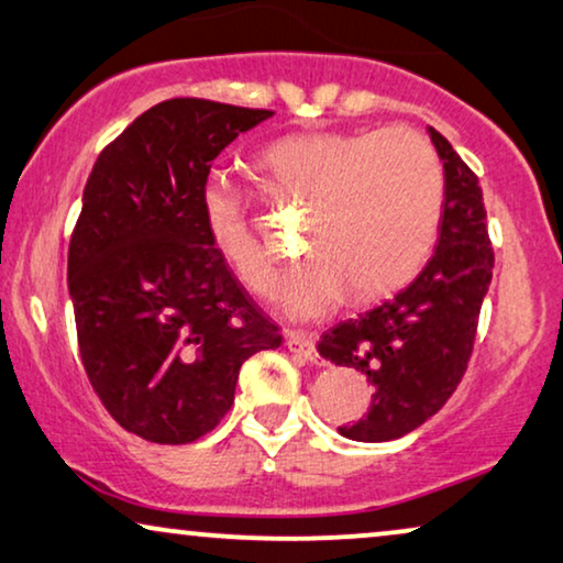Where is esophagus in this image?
I'll list each match as a JSON object with an SVG mask.
<instances>
[{"label":"esophagus","mask_w":563,"mask_h":563,"mask_svg":"<svg viewBox=\"0 0 563 563\" xmlns=\"http://www.w3.org/2000/svg\"><path fill=\"white\" fill-rule=\"evenodd\" d=\"M285 346H288V352L296 354V357H303L306 362L319 364V352H316L313 339L308 336V334H298V331H288V334H285Z\"/></svg>","instance_id":"34e87169"}]
</instances>
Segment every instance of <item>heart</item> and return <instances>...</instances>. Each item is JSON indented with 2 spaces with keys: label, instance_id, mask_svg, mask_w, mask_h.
I'll return each mask as SVG.
<instances>
[{
  "label": "heart",
  "instance_id": "1",
  "mask_svg": "<svg viewBox=\"0 0 563 563\" xmlns=\"http://www.w3.org/2000/svg\"><path fill=\"white\" fill-rule=\"evenodd\" d=\"M283 199L311 206L313 252L285 275L278 298L296 319L331 311L344 292L372 300L416 278L437 240L443 173L418 132L290 134L260 155ZM209 240L255 290L273 283V255L244 211L242 188L209 173L201 188Z\"/></svg>",
  "mask_w": 563,
  "mask_h": 563
}]
</instances>
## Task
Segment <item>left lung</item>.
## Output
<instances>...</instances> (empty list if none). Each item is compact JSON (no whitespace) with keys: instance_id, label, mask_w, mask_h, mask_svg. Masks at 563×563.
<instances>
[{"instance_id":"1","label":"left lung","mask_w":563,"mask_h":563,"mask_svg":"<svg viewBox=\"0 0 563 563\" xmlns=\"http://www.w3.org/2000/svg\"><path fill=\"white\" fill-rule=\"evenodd\" d=\"M426 132L443 163L437 250L413 283L357 319L336 323L316 344L323 360L362 372L372 385L367 416L339 429L352 441L400 439L439 413L470 362L493 280L479 180L443 134L433 126Z\"/></svg>"}]
</instances>
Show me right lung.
<instances>
[{
    "label": "right lung",
    "instance_id": "right-lung-1",
    "mask_svg": "<svg viewBox=\"0 0 563 563\" xmlns=\"http://www.w3.org/2000/svg\"><path fill=\"white\" fill-rule=\"evenodd\" d=\"M267 109L170 99L109 145L84 188L68 292L89 383L130 433L191 443L221 421L240 367L283 336L206 232L211 161Z\"/></svg>",
    "mask_w": 563,
    "mask_h": 563
}]
</instances>
